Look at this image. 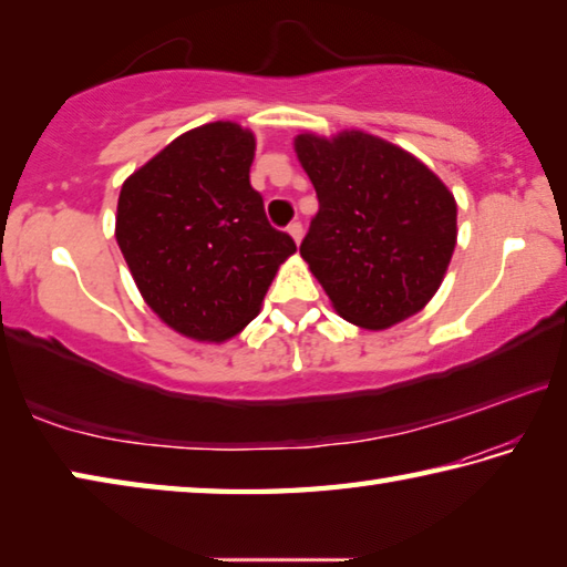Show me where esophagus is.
<instances>
[{
	"instance_id": "esophagus-1",
	"label": "esophagus",
	"mask_w": 567,
	"mask_h": 567,
	"mask_svg": "<svg viewBox=\"0 0 567 567\" xmlns=\"http://www.w3.org/2000/svg\"><path fill=\"white\" fill-rule=\"evenodd\" d=\"M287 235H290L295 243H300V239H302V225L300 223H292L290 227H287Z\"/></svg>"
}]
</instances>
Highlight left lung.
Segmentation results:
<instances>
[{
  "mask_svg": "<svg viewBox=\"0 0 567 567\" xmlns=\"http://www.w3.org/2000/svg\"><path fill=\"white\" fill-rule=\"evenodd\" d=\"M295 152L320 199L300 255L334 312L364 330L420 312L443 285L457 243V205L445 182L360 130L302 132Z\"/></svg>",
  "mask_w": 567,
  "mask_h": 567,
  "instance_id": "left-lung-1",
  "label": "left lung"
}]
</instances>
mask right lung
<instances>
[{"mask_svg":"<svg viewBox=\"0 0 567 567\" xmlns=\"http://www.w3.org/2000/svg\"><path fill=\"white\" fill-rule=\"evenodd\" d=\"M255 134L209 122L124 179L114 237L150 310L185 338L225 342L252 322L295 255L249 185Z\"/></svg>","mask_w":567,"mask_h":567,"instance_id":"add662e5","label":"right lung"}]
</instances>
